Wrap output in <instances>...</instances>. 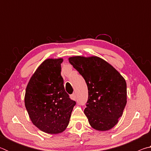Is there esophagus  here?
Returning a JSON list of instances; mask_svg holds the SVG:
<instances>
[{"instance_id": "1", "label": "esophagus", "mask_w": 151, "mask_h": 151, "mask_svg": "<svg viewBox=\"0 0 151 151\" xmlns=\"http://www.w3.org/2000/svg\"><path fill=\"white\" fill-rule=\"evenodd\" d=\"M70 99H73V100H76V96L75 93H73V94H71V95H70Z\"/></svg>"}]
</instances>
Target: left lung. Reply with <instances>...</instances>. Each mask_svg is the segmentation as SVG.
<instances>
[{
  "label": "left lung",
  "mask_w": 151,
  "mask_h": 151,
  "mask_svg": "<svg viewBox=\"0 0 151 151\" xmlns=\"http://www.w3.org/2000/svg\"><path fill=\"white\" fill-rule=\"evenodd\" d=\"M83 76L88 91L84 111L89 124L98 131H108L117 124L127 104V83L113 66L97 57L68 58Z\"/></svg>",
  "instance_id": "8db88e82"
}]
</instances>
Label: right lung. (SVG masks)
Masks as SVG:
<instances>
[{"mask_svg": "<svg viewBox=\"0 0 151 151\" xmlns=\"http://www.w3.org/2000/svg\"><path fill=\"white\" fill-rule=\"evenodd\" d=\"M63 58L47 59L40 65L27 86L24 104L36 127L48 134L65 131L76 104L64 87L60 75Z\"/></svg>", "mask_w": 151, "mask_h": 151, "instance_id": "add662e5", "label": "right lung"}]
</instances>
